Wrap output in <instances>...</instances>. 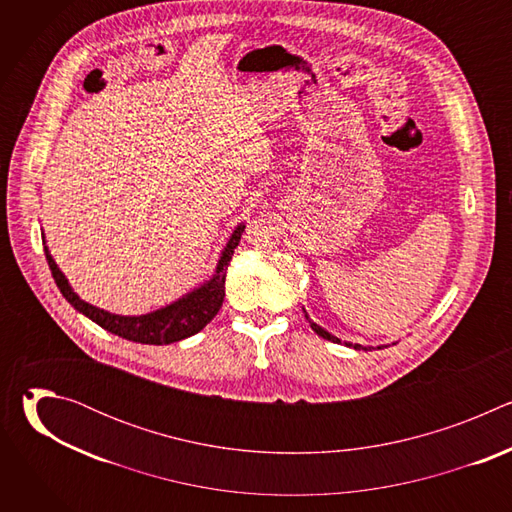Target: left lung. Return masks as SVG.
Instances as JSON below:
<instances>
[{
	"label": "left lung",
	"mask_w": 512,
	"mask_h": 512,
	"mask_svg": "<svg viewBox=\"0 0 512 512\" xmlns=\"http://www.w3.org/2000/svg\"><path fill=\"white\" fill-rule=\"evenodd\" d=\"M304 314H306V320L310 322V326H312V330L318 334V336H322V338H326V340H330V342H336V344H344V346H348V348H354V350H371V348H375V346H362V344H352V342H348V340H340L338 336H334V334H330L328 330H324L320 324H316V322H312L310 320V316H308V312L304 310ZM395 344V342H393ZM377 348H385L383 344L381 346H377Z\"/></svg>",
	"instance_id": "8db88e82"
}]
</instances>
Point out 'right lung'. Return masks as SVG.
Returning a JSON list of instances; mask_svg holds the SVG:
<instances>
[{
	"label": "right lung",
	"mask_w": 512,
	"mask_h": 512,
	"mask_svg": "<svg viewBox=\"0 0 512 512\" xmlns=\"http://www.w3.org/2000/svg\"><path fill=\"white\" fill-rule=\"evenodd\" d=\"M243 231H245V223H239L235 227L231 239L227 241L225 249L221 251V257H218L214 273L204 283L190 289L188 294L174 300L172 304L158 308L154 312H148V314H139V316L113 314V312L101 310V308L81 300V296L75 289H72L66 275L60 271V267L52 259L44 237H42V241H44V253L48 259L52 277L60 289V294L66 298V302L72 308L111 334H117L131 342L158 346V344H172V342L184 340L188 336H194L218 314V310H221L223 300H225L227 269H229L233 253L241 241Z\"/></svg>",
	"instance_id": "right-lung-1"
}]
</instances>
